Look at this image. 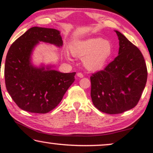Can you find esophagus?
<instances>
[{"label":"esophagus","mask_w":153,"mask_h":153,"mask_svg":"<svg viewBox=\"0 0 153 153\" xmlns=\"http://www.w3.org/2000/svg\"><path fill=\"white\" fill-rule=\"evenodd\" d=\"M77 76L79 77V78H83V74L82 73H77Z\"/></svg>","instance_id":"1"}]
</instances>
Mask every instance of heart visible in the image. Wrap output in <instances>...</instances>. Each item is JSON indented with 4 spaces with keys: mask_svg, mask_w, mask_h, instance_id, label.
<instances>
[{
    "mask_svg": "<svg viewBox=\"0 0 153 153\" xmlns=\"http://www.w3.org/2000/svg\"><path fill=\"white\" fill-rule=\"evenodd\" d=\"M111 45L101 38L88 39L78 42L71 48L75 57L84 58V65L90 71H97L103 66L111 53Z\"/></svg>",
    "mask_w": 153,
    "mask_h": 153,
    "instance_id": "1",
    "label": "heart"
}]
</instances>
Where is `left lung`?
I'll return each instance as SVG.
<instances>
[{
  "label": "left lung",
  "mask_w": 153,
  "mask_h": 153,
  "mask_svg": "<svg viewBox=\"0 0 153 153\" xmlns=\"http://www.w3.org/2000/svg\"><path fill=\"white\" fill-rule=\"evenodd\" d=\"M119 55L102 71L93 73L91 96L96 108L117 114L134 108L141 98L147 79L140 50L118 31Z\"/></svg>",
  "instance_id": "1"
}]
</instances>
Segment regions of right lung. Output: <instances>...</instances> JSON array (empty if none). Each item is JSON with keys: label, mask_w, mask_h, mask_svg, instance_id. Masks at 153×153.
<instances>
[{"label": "right lung", "mask_w": 153, "mask_h": 153, "mask_svg": "<svg viewBox=\"0 0 153 153\" xmlns=\"http://www.w3.org/2000/svg\"><path fill=\"white\" fill-rule=\"evenodd\" d=\"M39 42L62 46L57 29L34 26L19 37L7 53L6 87L19 108L31 113L46 114L54 109L75 80V73H62L31 65L30 57Z\"/></svg>", "instance_id": "right-lung-1"}]
</instances>
